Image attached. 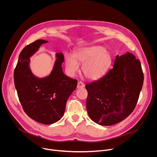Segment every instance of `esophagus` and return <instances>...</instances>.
Instances as JSON below:
<instances>
[{
	"instance_id": "34e87169",
	"label": "esophagus",
	"mask_w": 157,
	"mask_h": 157,
	"mask_svg": "<svg viewBox=\"0 0 157 157\" xmlns=\"http://www.w3.org/2000/svg\"><path fill=\"white\" fill-rule=\"evenodd\" d=\"M84 87V84L81 82V81H78V85H77V88H82Z\"/></svg>"
}]
</instances>
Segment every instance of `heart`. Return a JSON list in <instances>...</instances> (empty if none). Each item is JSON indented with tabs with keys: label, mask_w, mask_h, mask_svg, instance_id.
I'll list each match as a JSON object with an SVG mask.
<instances>
[{
	"label": "heart",
	"mask_w": 157,
	"mask_h": 157,
	"mask_svg": "<svg viewBox=\"0 0 157 157\" xmlns=\"http://www.w3.org/2000/svg\"><path fill=\"white\" fill-rule=\"evenodd\" d=\"M113 61L111 54L104 47L94 45L77 49L74 56L66 55V69L70 75L79 71V64H83L82 71L89 79L97 80L103 77L109 71Z\"/></svg>",
	"instance_id": "1"
}]
</instances>
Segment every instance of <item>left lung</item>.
I'll use <instances>...</instances> for the list:
<instances>
[{"instance_id":"8db88e82","label":"left lung","mask_w":157,"mask_h":157,"mask_svg":"<svg viewBox=\"0 0 157 157\" xmlns=\"http://www.w3.org/2000/svg\"><path fill=\"white\" fill-rule=\"evenodd\" d=\"M143 83L140 61L129 52L117 55L113 69L85 86L88 93L86 109L89 117L105 126L124 121L135 109Z\"/></svg>"}]
</instances>
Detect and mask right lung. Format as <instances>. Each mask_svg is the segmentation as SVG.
Wrapping results in <instances>:
<instances>
[{"label":"right lung","instance_id":"1","mask_svg":"<svg viewBox=\"0 0 157 157\" xmlns=\"http://www.w3.org/2000/svg\"><path fill=\"white\" fill-rule=\"evenodd\" d=\"M48 41L38 40L26 46L19 55L14 70V84L25 113L31 119L43 124H52L63 117L66 104L75 90L77 80L63 71L62 53H56V59L51 73L38 78L30 68V58Z\"/></svg>","mask_w":157,"mask_h":157}]
</instances>
